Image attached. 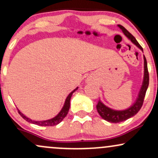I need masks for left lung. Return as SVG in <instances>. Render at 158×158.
Listing matches in <instances>:
<instances>
[{
  "label": "left lung",
  "mask_w": 158,
  "mask_h": 158,
  "mask_svg": "<svg viewBox=\"0 0 158 158\" xmlns=\"http://www.w3.org/2000/svg\"><path fill=\"white\" fill-rule=\"evenodd\" d=\"M118 27L122 30V31L125 34V35L128 39L131 40V41L133 44H135L137 48L140 49L142 51H143L142 47L137 42L135 38L124 27H123L122 25H118ZM143 59H144V77H143V84L142 86H141L140 90H139L138 97L136 99L135 102L131 107H129V108H127L126 110H117L108 108L106 105L103 104L100 100H99V102H98L97 105V111L99 115L101 116V117L102 119H104L105 120L113 123L123 122V121L126 120V119L131 118L133 116H135L140 110L141 107L143 106V101H144V98L145 96H146V90H147L148 83H149V76H148V71L147 68V61H146L145 56H143Z\"/></svg>",
  "instance_id": "1"
}]
</instances>
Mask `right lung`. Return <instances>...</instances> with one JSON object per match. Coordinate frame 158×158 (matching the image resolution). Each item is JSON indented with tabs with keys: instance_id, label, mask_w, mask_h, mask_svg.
Segmentation results:
<instances>
[{
	"instance_id": "1",
	"label": "right lung",
	"mask_w": 158,
	"mask_h": 158,
	"mask_svg": "<svg viewBox=\"0 0 158 158\" xmlns=\"http://www.w3.org/2000/svg\"><path fill=\"white\" fill-rule=\"evenodd\" d=\"M77 89H78V87H77V88H76V89H74L73 91L71 92V93L69 94V95L68 96V97H67L66 99H65V102H64V106H63V108H61V110H60V112H59V113L55 117H53V118L48 119V120L35 121V120H32V119L28 118V117H27L26 116L23 115V114L21 113V112L20 111L19 109H18V110H19V113L20 115H21V117H22L23 118L25 119V120L27 121V122L30 123H32V124L38 125V126H56V125H58V124H59V123H60L61 121L63 120V119H64V117H66L67 114H68L69 108H70V98H71L72 95H73V94Z\"/></svg>"
}]
</instances>
